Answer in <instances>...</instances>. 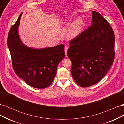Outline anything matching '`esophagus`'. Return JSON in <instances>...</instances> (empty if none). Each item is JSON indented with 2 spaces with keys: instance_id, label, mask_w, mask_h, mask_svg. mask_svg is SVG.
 <instances>
[{
  "instance_id": "obj_1",
  "label": "esophagus",
  "mask_w": 124,
  "mask_h": 124,
  "mask_svg": "<svg viewBox=\"0 0 124 124\" xmlns=\"http://www.w3.org/2000/svg\"><path fill=\"white\" fill-rule=\"evenodd\" d=\"M67 50H68V47L65 46V52L66 56L67 55Z\"/></svg>"
}]
</instances>
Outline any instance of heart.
<instances>
[{
  "label": "heart",
  "mask_w": 124,
  "mask_h": 124,
  "mask_svg": "<svg viewBox=\"0 0 124 124\" xmlns=\"http://www.w3.org/2000/svg\"><path fill=\"white\" fill-rule=\"evenodd\" d=\"M83 22L80 18H78L75 21L72 26H71L68 32L69 38H74L78 36L83 27Z\"/></svg>",
  "instance_id": "heart-1"
}]
</instances>
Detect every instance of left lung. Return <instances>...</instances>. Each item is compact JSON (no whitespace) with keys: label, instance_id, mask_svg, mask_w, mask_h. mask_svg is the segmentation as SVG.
Masks as SVG:
<instances>
[{"label":"left lung","instance_id":"left-lung-1","mask_svg":"<svg viewBox=\"0 0 124 124\" xmlns=\"http://www.w3.org/2000/svg\"><path fill=\"white\" fill-rule=\"evenodd\" d=\"M114 41L109 23L93 11L91 26L69 41L67 51L72 62L71 74L80 86L89 87L106 74L114 62Z\"/></svg>","mask_w":124,"mask_h":124}]
</instances>
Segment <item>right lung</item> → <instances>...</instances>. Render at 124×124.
I'll return each mask as SVG.
<instances>
[{"label":"right lung","instance_id":"1","mask_svg":"<svg viewBox=\"0 0 124 124\" xmlns=\"http://www.w3.org/2000/svg\"><path fill=\"white\" fill-rule=\"evenodd\" d=\"M22 14L10 28L7 39L13 68L29 86L46 88L53 81L58 65L65 57V46L61 44L42 49L25 46L18 33Z\"/></svg>","mask_w":124,"mask_h":124}]
</instances>
